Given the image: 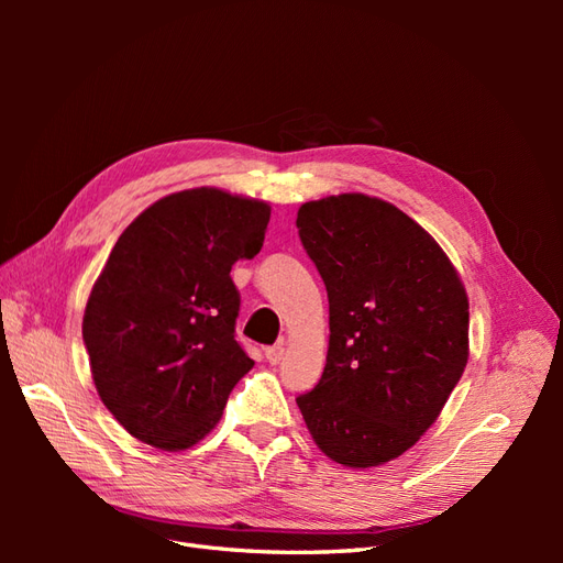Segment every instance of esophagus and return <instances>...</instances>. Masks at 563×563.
Wrapping results in <instances>:
<instances>
[{
	"label": "esophagus",
	"instance_id": "esophagus-1",
	"mask_svg": "<svg viewBox=\"0 0 563 563\" xmlns=\"http://www.w3.org/2000/svg\"><path fill=\"white\" fill-rule=\"evenodd\" d=\"M284 354H286L284 343H279V345H272V347H265V360H267L269 364H275V366L284 360Z\"/></svg>",
	"mask_w": 563,
	"mask_h": 563
}]
</instances>
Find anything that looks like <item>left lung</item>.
Here are the masks:
<instances>
[{
  "label": "left lung",
  "instance_id": "8db88e82",
  "mask_svg": "<svg viewBox=\"0 0 563 563\" xmlns=\"http://www.w3.org/2000/svg\"><path fill=\"white\" fill-rule=\"evenodd\" d=\"M298 234L329 294L321 380L296 399L314 444L378 467L430 430L470 356V302L449 255L389 201H308Z\"/></svg>",
  "mask_w": 563,
  "mask_h": 563
}]
</instances>
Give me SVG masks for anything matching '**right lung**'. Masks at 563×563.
I'll return each instance as SVG.
<instances>
[{"mask_svg": "<svg viewBox=\"0 0 563 563\" xmlns=\"http://www.w3.org/2000/svg\"><path fill=\"white\" fill-rule=\"evenodd\" d=\"M269 203L218 187L174 192L119 236L84 310L91 376L122 428L185 451L223 416L253 368L234 340L240 258L263 249Z\"/></svg>", "mask_w": 563, "mask_h": 563, "instance_id": "add662e5", "label": "right lung"}]
</instances>
